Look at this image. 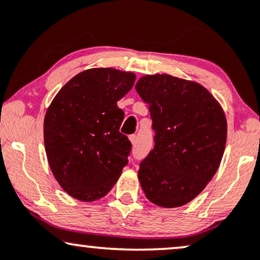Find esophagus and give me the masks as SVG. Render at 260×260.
Returning a JSON list of instances; mask_svg holds the SVG:
<instances>
[{"label":"esophagus","instance_id":"1","mask_svg":"<svg viewBox=\"0 0 260 260\" xmlns=\"http://www.w3.org/2000/svg\"><path fill=\"white\" fill-rule=\"evenodd\" d=\"M129 141H131V144L134 146V145L137 144V136H129Z\"/></svg>","mask_w":260,"mask_h":260}]
</instances>
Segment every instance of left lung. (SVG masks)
Here are the masks:
<instances>
[{"label": "left lung", "mask_w": 260, "mask_h": 260, "mask_svg": "<svg viewBox=\"0 0 260 260\" xmlns=\"http://www.w3.org/2000/svg\"><path fill=\"white\" fill-rule=\"evenodd\" d=\"M136 90L150 107L154 148L138 171L145 196L177 208L192 201L216 174L227 139L222 107L200 83L157 74Z\"/></svg>", "instance_id": "8db88e82"}]
</instances>
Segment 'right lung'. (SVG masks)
<instances>
[{"label":"right lung","mask_w":260,"mask_h":260,"mask_svg":"<svg viewBox=\"0 0 260 260\" xmlns=\"http://www.w3.org/2000/svg\"><path fill=\"white\" fill-rule=\"evenodd\" d=\"M137 76L95 68L72 77L52 100L44 119V143L51 171L74 199L106 196L128 162L131 141L120 133L123 110L117 101Z\"/></svg>","instance_id":"right-lung-1"}]
</instances>
